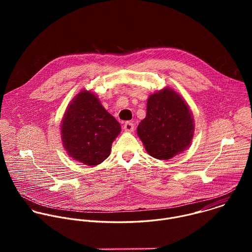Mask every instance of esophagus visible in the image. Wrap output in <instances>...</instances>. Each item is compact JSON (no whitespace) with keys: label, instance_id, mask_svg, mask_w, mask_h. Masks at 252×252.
Returning <instances> with one entry per match:
<instances>
[{"label":"esophagus","instance_id":"1","mask_svg":"<svg viewBox=\"0 0 252 252\" xmlns=\"http://www.w3.org/2000/svg\"><path fill=\"white\" fill-rule=\"evenodd\" d=\"M134 128V126L132 123L130 122H126L125 125H124V130L126 131V132H131Z\"/></svg>","mask_w":252,"mask_h":252}]
</instances>
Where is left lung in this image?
Wrapping results in <instances>:
<instances>
[{
  "label": "left lung",
  "instance_id": "1",
  "mask_svg": "<svg viewBox=\"0 0 252 252\" xmlns=\"http://www.w3.org/2000/svg\"><path fill=\"white\" fill-rule=\"evenodd\" d=\"M136 132L150 156L167 160L190 146L194 133L193 116L184 97L165 87L148 98L147 116Z\"/></svg>",
  "mask_w": 252,
  "mask_h": 252
}]
</instances>
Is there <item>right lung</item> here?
Instances as JSON below:
<instances>
[{
    "label": "right lung",
    "mask_w": 252,
    "mask_h": 252,
    "mask_svg": "<svg viewBox=\"0 0 252 252\" xmlns=\"http://www.w3.org/2000/svg\"><path fill=\"white\" fill-rule=\"evenodd\" d=\"M121 130L120 123L106 112L97 95L82 90L63 114L61 138L69 158L95 166L111 155L113 141Z\"/></svg>",
    "instance_id": "add662e5"
}]
</instances>
